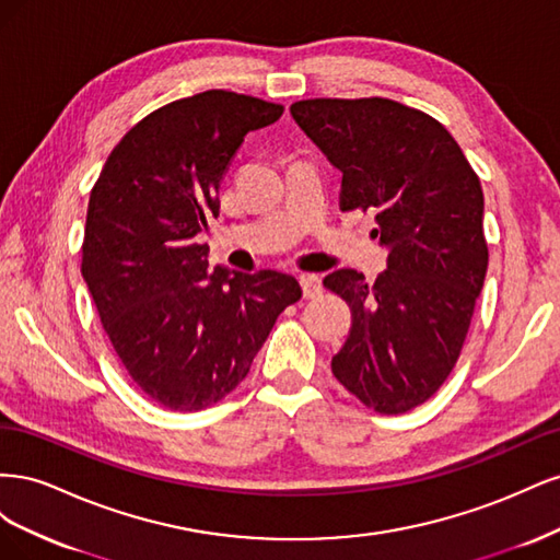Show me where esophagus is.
<instances>
[{"label":"esophagus","mask_w":560,"mask_h":560,"mask_svg":"<svg viewBox=\"0 0 560 560\" xmlns=\"http://www.w3.org/2000/svg\"><path fill=\"white\" fill-rule=\"evenodd\" d=\"M299 282H301L303 296H306V299H313V296H317V294L322 292V278H317V276L303 273V276L299 278Z\"/></svg>","instance_id":"34e87169"}]
</instances>
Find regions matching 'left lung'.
Segmentation results:
<instances>
[{
  "mask_svg": "<svg viewBox=\"0 0 560 560\" xmlns=\"http://www.w3.org/2000/svg\"><path fill=\"white\" fill-rule=\"evenodd\" d=\"M343 173V212H374L387 268L366 282L334 270L327 290L352 313L331 374L369 409L425 404L460 358L481 294L488 245L483 191L463 149L430 114L387 97H313L290 107Z\"/></svg>",
  "mask_w": 560,
  "mask_h": 560,
  "instance_id": "8db88e82",
  "label": "left lung"
}]
</instances>
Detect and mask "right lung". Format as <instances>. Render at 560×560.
<instances>
[{
    "label": "right lung",
    "mask_w": 560,
    "mask_h": 560,
    "mask_svg": "<svg viewBox=\"0 0 560 560\" xmlns=\"http://www.w3.org/2000/svg\"><path fill=\"white\" fill-rule=\"evenodd\" d=\"M282 112L222 89L175 100L124 135L93 186L81 276L128 376L163 409L191 413L233 393L301 299L278 270L208 268L210 247L196 243L245 135Z\"/></svg>",
    "instance_id": "1"
}]
</instances>
